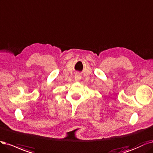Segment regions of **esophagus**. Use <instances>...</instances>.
Listing matches in <instances>:
<instances>
[{"instance_id": "1", "label": "esophagus", "mask_w": 153, "mask_h": 153, "mask_svg": "<svg viewBox=\"0 0 153 153\" xmlns=\"http://www.w3.org/2000/svg\"><path fill=\"white\" fill-rule=\"evenodd\" d=\"M81 79V76L79 74H76L75 75V79L76 81H79Z\"/></svg>"}]
</instances>
